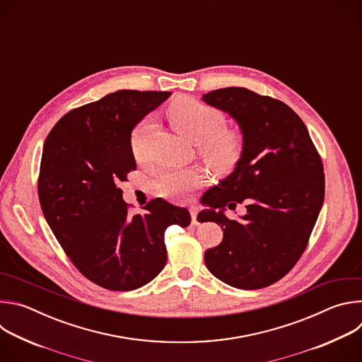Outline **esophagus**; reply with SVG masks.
Wrapping results in <instances>:
<instances>
[{"mask_svg":"<svg viewBox=\"0 0 362 362\" xmlns=\"http://www.w3.org/2000/svg\"><path fill=\"white\" fill-rule=\"evenodd\" d=\"M190 216H192V223L193 225H197L199 222H197V209L196 208H190Z\"/></svg>","mask_w":362,"mask_h":362,"instance_id":"esophagus-1","label":"esophagus"}]
</instances>
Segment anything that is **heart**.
I'll return each mask as SVG.
<instances>
[{"label": "heart", "instance_id": "obj_1", "mask_svg": "<svg viewBox=\"0 0 362 362\" xmlns=\"http://www.w3.org/2000/svg\"><path fill=\"white\" fill-rule=\"evenodd\" d=\"M168 117L177 133L199 146V154L211 169L228 173L238 165L243 151V136L236 129L225 127V115L219 109L182 97L169 106ZM151 123V117L143 119L130 134V148L136 159L143 156ZM203 183L204 175L196 169H165L154 180L160 194L176 200L185 199Z\"/></svg>", "mask_w": 362, "mask_h": 362}]
</instances>
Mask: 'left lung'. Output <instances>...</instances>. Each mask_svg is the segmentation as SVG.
<instances>
[{"label":"left lung","mask_w":362,"mask_h":362,"mask_svg":"<svg viewBox=\"0 0 362 362\" xmlns=\"http://www.w3.org/2000/svg\"><path fill=\"white\" fill-rule=\"evenodd\" d=\"M202 100L235 119L243 136L233 172L202 197L212 208L204 214L223 230L222 242L204 252V265L235 288L269 286L293 268L315 226L325 194L321 158L300 117L279 100L243 87ZM242 201L243 222L228 220L224 206Z\"/></svg>","instance_id":"left-lung-1"}]
</instances>
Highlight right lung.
Instances as JSON below:
<instances>
[{"instance_id":"add662e5","label":"right lung","mask_w":362,"mask_h":362,"mask_svg":"<svg viewBox=\"0 0 362 362\" xmlns=\"http://www.w3.org/2000/svg\"><path fill=\"white\" fill-rule=\"evenodd\" d=\"M170 91L119 90L69 112L42 147L38 197L44 218L74 267L110 291H133L166 265V229L189 226L190 215L153 199L129 215L123 190L136 170L130 134Z\"/></svg>"}]
</instances>
